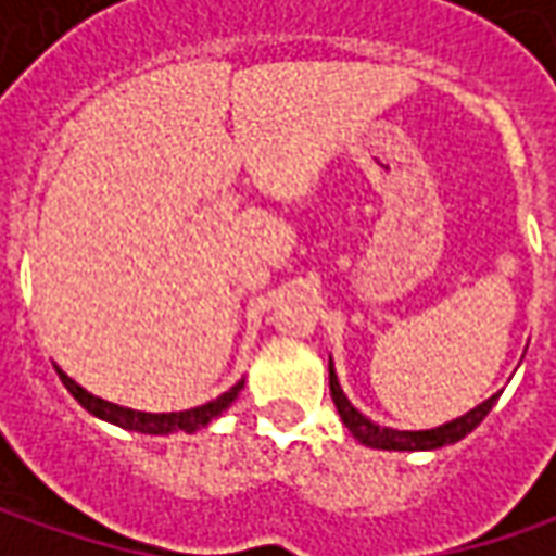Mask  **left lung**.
<instances>
[{
  "mask_svg": "<svg viewBox=\"0 0 556 556\" xmlns=\"http://www.w3.org/2000/svg\"><path fill=\"white\" fill-rule=\"evenodd\" d=\"M328 371H331V399L340 412V420L350 427L362 445L368 448H383V452H433V448H442V445H455L458 439H464L467 433H473L482 424V417L492 412V405L498 402V395H489L485 402H480L477 408H470L467 415L455 417V420H445L439 427H430V430H393V427H380L374 424L371 417H365L353 402L346 399L340 380H337V371H333V362H328Z\"/></svg>",
  "mask_w": 556,
  "mask_h": 556,
  "instance_id": "obj_1",
  "label": "left lung"
}]
</instances>
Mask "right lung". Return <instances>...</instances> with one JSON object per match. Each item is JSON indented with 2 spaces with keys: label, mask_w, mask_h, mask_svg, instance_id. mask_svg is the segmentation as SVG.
Listing matches in <instances>:
<instances>
[{
  "label": "right lung",
  "mask_w": 556,
  "mask_h": 556,
  "mask_svg": "<svg viewBox=\"0 0 556 556\" xmlns=\"http://www.w3.org/2000/svg\"><path fill=\"white\" fill-rule=\"evenodd\" d=\"M58 377L61 383L67 387V393L74 395L76 402L89 412V415L101 417L108 424H117L123 430H136V433H148V437H169V433H198L201 427H206L210 420L223 415L225 408L238 399V393L244 390V380H238L228 393L216 395L213 402L206 405H198V408H188V412H169V415H151V412H136V408H123V405H114L108 399H98L89 390H83L76 383L74 377L58 368Z\"/></svg>",
  "instance_id": "add662e5"
}]
</instances>
